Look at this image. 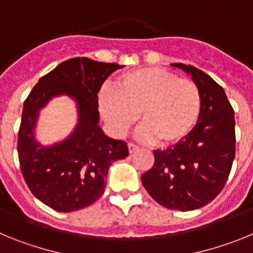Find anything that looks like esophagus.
<instances>
[{
	"label": "esophagus",
	"instance_id": "34e87169",
	"mask_svg": "<svg viewBox=\"0 0 253 253\" xmlns=\"http://www.w3.org/2000/svg\"><path fill=\"white\" fill-rule=\"evenodd\" d=\"M128 149L129 153H134V152L138 151V147L134 144V143H128Z\"/></svg>",
	"mask_w": 253,
	"mask_h": 253
}]
</instances>
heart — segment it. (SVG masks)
<instances>
[{
	"label": "heart",
	"instance_id": "obj_1",
	"mask_svg": "<svg viewBox=\"0 0 253 253\" xmlns=\"http://www.w3.org/2000/svg\"><path fill=\"white\" fill-rule=\"evenodd\" d=\"M99 107L116 137H124L137 124L143 142L160 140L173 146L186 139L198 124L202 97L191 80L156 67L118 76L111 88L99 93Z\"/></svg>",
	"mask_w": 253,
	"mask_h": 253
}]
</instances>
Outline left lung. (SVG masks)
<instances>
[{"label":"left lung","instance_id":"obj_1","mask_svg":"<svg viewBox=\"0 0 253 253\" xmlns=\"http://www.w3.org/2000/svg\"><path fill=\"white\" fill-rule=\"evenodd\" d=\"M172 66L191 76L202 111L186 139L153 152L154 165L142 175V184L160 205L187 211L213 202L224 187L236 154V122L223 87L213 78L193 66Z\"/></svg>","mask_w":253,"mask_h":253}]
</instances>
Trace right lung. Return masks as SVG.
I'll return each instance as SVG.
<instances>
[{
  "mask_svg": "<svg viewBox=\"0 0 253 253\" xmlns=\"http://www.w3.org/2000/svg\"><path fill=\"white\" fill-rule=\"evenodd\" d=\"M119 68L88 58L64 60L40 78L24 102L17 138L20 167L31 193L51 209L68 213L95 203L104 194L111 163L129 154L124 140L109 138L99 125L97 93ZM62 94L75 100L78 125L64 141L43 146L35 138L39 113Z\"/></svg>",
  "mask_w": 253,
  "mask_h": 253,
  "instance_id": "obj_1",
  "label": "right lung"
}]
</instances>
